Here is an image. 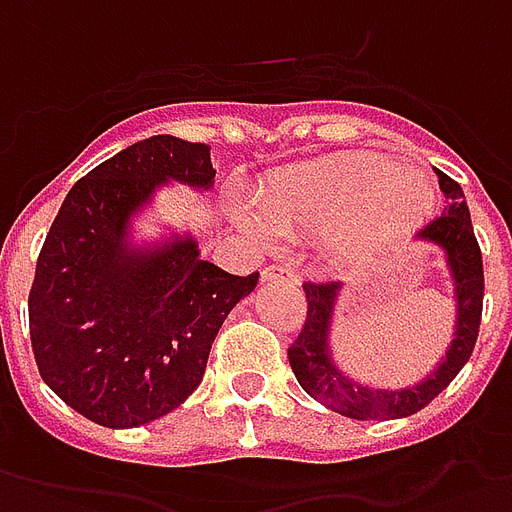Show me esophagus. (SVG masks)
Returning a JSON list of instances; mask_svg holds the SVG:
<instances>
[{"mask_svg":"<svg viewBox=\"0 0 512 512\" xmlns=\"http://www.w3.org/2000/svg\"><path fill=\"white\" fill-rule=\"evenodd\" d=\"M261 281L297 286V283H300V275H297L292 267H283V264H270V267H264V270H261Z\"/></svg>","mask_w":512,"mask_h":512,"instance_id":"esophagus-1","label":"esophagus"}]
</instances>
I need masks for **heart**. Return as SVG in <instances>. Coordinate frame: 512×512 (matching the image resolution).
<instances>
[{
  "label": "heart",
  "mask_w": 512,
  "mask_h": 512,
  "mask_svg": "<svg viewBox=\"0 0 512 512\" xmlns=\"http://www.w3.org/2000/svg\"><path fill=\"white\" fill-rule=\"evenodd\" d=\"M256 204L272 231L327 234L335 259L354 261L423 218L431 210V188L398 160L352 152L272 174ZM242 226L256 237L267 234L253 215H242Z\"/></svg>",
  "instance_id": "1"
}]
</instances>
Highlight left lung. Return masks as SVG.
I'll use <instances>...</instances> for the list:
<instances>
[{
  "label": "left lung",
  "instance_id": "obj_1",
  "mask_svg": "<svg viewBox=\"0 0 512 512\" xmlns=\"http://www.w3.org/2000/svg\"><path fill=\"white\" fill-rule=\"evenodd\" d=\"M439 188L450 201L445 212L425 223L417 231V240H428L445 251L447 267L455 283V338L447 349L445 360L436 365L434 374H428L420 384L401 387V390H374L363 387L335 368L330 357V322L333 308L341 292V281H308L302 283L308 316L302 324L297 341L289 346V363L297 382L305 393L316 398L327 409L352 417V420H398L420 412L434 401L436 395L453 382L458 371L475 349L480 316H483V253L477 245L469 207L464 201L461 185L450 179L445 171L436 169Z\"/></svg>",
  "mask_w": 512,
  "mask_h": 512
}]
</instances>
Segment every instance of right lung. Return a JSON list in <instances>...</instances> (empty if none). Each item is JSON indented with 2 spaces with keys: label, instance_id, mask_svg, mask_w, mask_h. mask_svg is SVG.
<instances>
[{
  "label": "right lung",
  "instance_id": "add662e5",
  "mask_svg": "<svg viewBox=\"0 0 512 512\" xmlns=\"http://www.w3.org/2000/svg\"><path fill=\"white\" fill-rule=\"evenodd\" d=\"M212 188L210 147L152 136L70 188L37 256L29 338L37 371L87 420L136 428L177 409L204 379L231 308L259 272L231 275L190 237L136 248L130 218L163 182Z\"/></svg>",
  "mask_w": 512,
  "mask_h": 512
}]
</instances>
